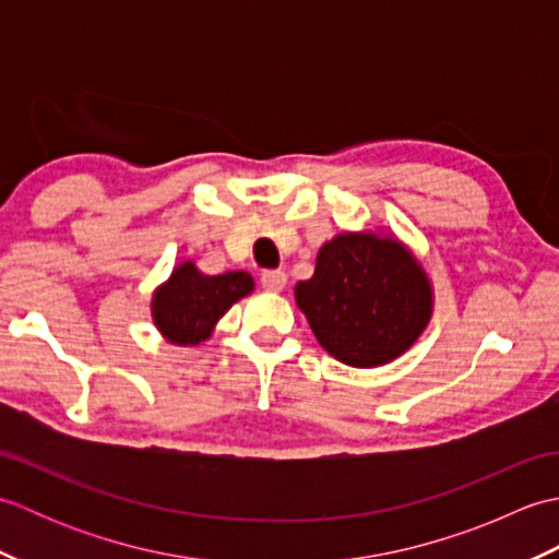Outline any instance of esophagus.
I'll use <instances>...</instances> for the list:
<instances>
[{"instance_id":"obj_1","label":"esophagus","mask_w":559,"mask_h":559,"mask_svg":"<svg viewBox=\"0 0 559 559\" xmlns=\"http://www.w3.org/2000/svg\"><path fill=\"white\" fill-rule=\"evenodd\" d=\"M286 283H288V276H286V271H281V269L261 273V286L271 293H281L283 288H286Z\"/></svg>"}]
</instances>
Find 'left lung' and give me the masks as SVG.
<instances>
[{
    "mask_svg": "<svg viewBox=\"0 0 559 559\" xmlns=\"http://www.w3.org/2000/svg\"><path fill=\"white\" fill-rule=\"evenodd\" d=\"M295 305L329 355L370 370L401 358L435 312L420 259L384 230H346L317 252L314 276L295 283Z\"/></svg>",
    "mask_w": 559,
    "mask_h": 559,
    "instance_id": "left-lung-1",
    "label": "left lung"
}]
</instances>
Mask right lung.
I'll return each mask as SVG.
<instances>
[{
  "mask_svg": "<svg viewBox=\"0 0 559 559\" xmlns=\"http://www.w3.org/2000/svg\"><path fill=\"white\" fill-rule=\"evenodd\" d=\"M252 293L254 278L249 271L206 276L192 259H185L151 295L153 326L173 346H201L216 331L221 317Z\"/></svg>",
  "mask_w": 559,
  "mask_h": 559,
  "instance_id": "right-lung-1",
  "label": "right lung"
}]
</instances>
